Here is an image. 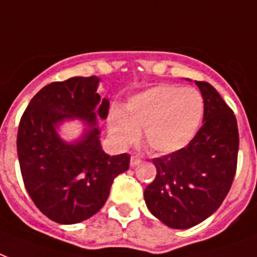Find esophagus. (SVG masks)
Here are the masks:
<instances>
[{"instance_id": "obj_1", "label": "esophagus", "mask_w": 257, "mask_h": 257, "mask_svg": "<svg viewBox=\"0 0 257 257\" xmlns=\"http://www.w3.org/2000/svg\"><path fill=\"white\" fill-rule=\"evenodd\" d=\"M140 162H142V158H140L139 155H132V156H131V166H132V167L137 166Z\"/></svg>"}]
</instances>
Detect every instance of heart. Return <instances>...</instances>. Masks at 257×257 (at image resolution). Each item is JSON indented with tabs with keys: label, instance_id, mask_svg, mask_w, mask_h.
Returning a JSON list of instances; mask_svg holds the SVG:
<instances>
[{
	"label": "heart",
	"instance_id": "b5f03b06",
	"mask_svg": "<svg viewBox=\"0 0 257 257\" xmlns=\"http://www.w3.org/2000/svg\"><path fill=\"white\" fill-rule=\"evenodd\" d=\"M203 115V99L194 89L156 86L129 99L125 117L113 111L109 129L120 144H129L144 131L151 151L171 154L189 144L198 131Z\"/></svg>",
	"mask_w": 257,
	"mask_h": 257
}]
</instances>
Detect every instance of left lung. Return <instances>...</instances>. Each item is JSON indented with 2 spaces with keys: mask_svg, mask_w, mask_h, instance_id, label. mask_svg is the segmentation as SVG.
<instances>
[{
  "mask_svg": "<svg viewBox=\"0 0 257 257\" xmlns=\"http://www.w3.org/2000/svg\"><path fill=\"white\" fill-rule=\"evenodd\" d=\"M195 83L203 97V125L182 150L152 159L156 176L144 191L151 213L174 229L191 228L213 214L228 195L237 168L233 110L210 83Z\"/></svg>",
  "mask_w": 257,
  "mask_h": 257,
  "instance_id": "8db88e82",
  "label": "left lung"
}]
</instances>
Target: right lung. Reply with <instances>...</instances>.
Masks as SVG:
<instances>
[{
    "label": "right lung",
    "instance_id": "obj_1",
    "mask_svg": "<svg viewBox=\"0 0 257 257\" xmlns=\"http://www.w3.org/2000/svg\"><path fill=\"white\" fill-rule=\"evenodd\" d=\"M97 87L95 75L52 82L31 99L20 120L17 155L25 189L37 209L59 224L95 214L115 176L129 168L128 154L103 152L97 128L76 144H66L55 132L63 118H81L91 126L97 124L95 113L106 118L109 102L101 101Z\"/></svg>",
    "mask_w": 257,
    "mask_h": 257
}]
</instances>
